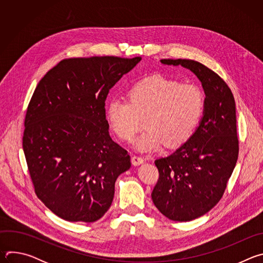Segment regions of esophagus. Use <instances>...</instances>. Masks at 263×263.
I'll list each match as a JSON object with an SVG mask.
<instances>
[{
  "mask_svg": "<svg viewBox=\"0 0 263 263\" xmlns=\"http://www.w3.org/2000/svg\"><path fill=\"white\" fill-rule=\"evenodd\" d=\"M131 162H132V164L133 165H140V164H142L143 162H144V159L142 158V157H140V156H133L132 158H131Z\"/></svg>",
  "mask_w": 263,
  "mask_h": 263,
  "instance_id": "34e87169",
  "label": "esophagus"
}]
</instances>
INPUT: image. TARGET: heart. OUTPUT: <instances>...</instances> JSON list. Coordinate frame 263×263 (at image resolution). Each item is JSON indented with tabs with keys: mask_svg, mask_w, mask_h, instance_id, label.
<instances>
[{
	"mask_svg": "<svg viewBox=\"0 0 263 263\" xmlns=\"http://www.w3.org/2000/svg\"><path fill=\"white\" fill-rule=\"evenodd\" d=\"M128 101L114 99L105 107L109 128L118 138L130 141L143 119L145 130L135 139L140 152H152L165 144L176 148L195 134L205 106L203 90L162 74H152L133 84Z\"/></svg>",
	"mask_w": 263,
	"mask_h": 263,
	"instance_id": "b5f03b06",
	"label": "heart"
}]
</instances>
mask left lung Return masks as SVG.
Instances as JSON below:
<instances>
[{
	"label": "left lung",
	"instance_id": "1",
	"mask_svg": "<svg viewBox=\"0 0 263 263\" xmlns=\"http://www.w3.org/2000/svg\"><path fill=\"white\" fill-rule=\"evenodd\" d=\"M160 62L192 70L206 96L203 118L194 136L173 154L155 160L159 179L152 192L154 205L172 220L190 221L218 203L235 167V101L226 82L204 64L191 59Z\"/></svg>",
	"mask_w": 263,
	"mask_h": 263
}]
</instances>
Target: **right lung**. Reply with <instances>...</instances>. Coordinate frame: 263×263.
<instances>
[{
    "instance_id": "right-lung-1",
    "label": "right lung",
    "mask_w": 263,
    "mask_h": 263,
    "mask_svg": "<svg viewBox=\"0 0 263 263\" xmlns=\"http://www.w3.org/2000/svg\"><path fill=\"white\" fill-rule=\"evenodd\" d=\"M141 57L61 60L29 103L23 148L36 196L68 221L92 222L111 206L118 177L131 166L111 139L105 118L109 90Z\"/></svg>"
}]
</instances>
